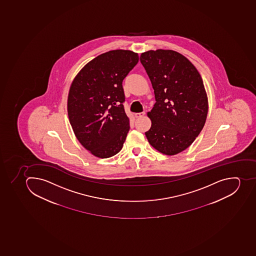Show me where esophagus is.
<instances>
[{"label":"esophagus","instance_id":"34e87169","mask_svg":"<svg viewBox=\"0 0 256 256\" xmlns=\"http://www.w3.org/2000/svg\"><path fill=\"white\" fill-rule=\"evenodd\" d=\"M146 113L144 112H140V113H135L136 118H140V117L144 116Z\"/></svg>","mask_w":256,"mask_h":256}]
</instances>
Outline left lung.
I'll return each instance as SVG.
<instances>
[{"label": "left lung", "mask_w": 256, "mask_h": 256, "mask_svg": "<svg viewBox=\"0 0 256 256\" xmlns=\"http://www.w3.org/2000/svg\"><path fill=\"white\" fill-rule=\"evenodd\" d=\"M140 60L156 100L147 114L152 125L146 138L163 154H177L192 144L204 126L208 104L203 80L192 62L173 50H150Z\"/></svg>", "instance_id": "8db88e82"}]
</instances>
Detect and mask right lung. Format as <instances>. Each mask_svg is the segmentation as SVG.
I'll return each mask as SVG.
<instances>
[{"label":"right lung","mask_w":256,"mask_h":256,"mask_svg":"<svg viewBox=\"0 0 256 256\" xmlns=\"http://www.w3.org/2000/svg\"><path fill=\"white\" fill-rule=\"evenodd\" d=\"M138 53L113 50L102 53L80 70L68 96V116L76 139L100 158L122 150L129 128L122 80L138 63Z\"/></svg>","instance_id":"add662e5"}]
</instances>
